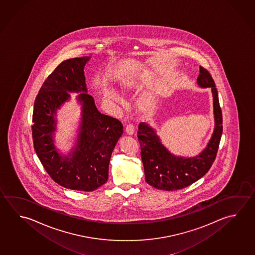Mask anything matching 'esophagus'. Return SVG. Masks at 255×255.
Segmentation results:
<instances>
[{"label":"esophagus","instance_id":"34e87169","mask_svg":"<svg viewBox=\"0 0 255 255\" xmlns=\"http://www.w3.org/2000/svg\"><path fill=\"white\" fill-rule=\"evenodd\" d=\"M126 132L128 134H132L134 132V126L132 123H128L126 126Z\"/></svg>","mask_w":255,"mask_h":255}]
</instances>
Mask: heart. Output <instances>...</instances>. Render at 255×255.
Instances as JSON below:
<instances>
[{"mask_svg": "<svg viewBox=\"0 0 255 255\" xmlns=\"http://www.w3.org/2000/svg\"><path fill=\"white\" fill-rule=\"evenodd\" d=\"M106 96L108 97V98H110V99H112L115 97V92L113 91L112 90H108L107 92H106Z\"/></svg>", "mask_w": 255, "mask_h": 255, "instance_id": "1", "label": "heart"}]
</instances>
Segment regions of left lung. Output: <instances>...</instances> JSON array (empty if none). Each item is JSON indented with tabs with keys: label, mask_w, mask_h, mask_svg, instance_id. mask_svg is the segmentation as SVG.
<instances>
[{
	"label": "left lung",
	"mask_w": 255,
	"mask_h": 255,
	"mask_svg": "<svg viewBox=\"0 0 255 255\" xmlns=\"http://www.w3.org/2000/svg\"><path fill=\"white\" fill-rule=\"evenodd\" d=\"M197 83L201 88H211L213 96L215 128L207 147L198 156H174L161 143L156 130L146 123L138 125V139L140 144L145 180L158 190L175 191L187 187L201 178L214 162L223 131L222 112L214 81L205 68L200 66Z\"/></svg>",
	"instance_id": "left-lung-1"
}]
</instances>
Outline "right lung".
Returning <instances> with one entry per match:
<instances>
[{
	"mask_svg": "<svg viewBox=\"0 0 255 255\" xmlns=\"http://www.w3.org/2000/svg\"><path fill=\"white\" fill-rule=\"evenodd\" d=\"M90 56L68 59L47 77L36 96L32 137L36 155L47 174L61 186L92 192L107 183L113 150L124 132L121 122L99 112L87 93L84 67ZM68 92H83L82 122L77 146L68 156L53 144L57 109L69 98Z\"/></svg>",
	"mask_w": 255,
	"mask_h": 255,
	"instance_id": "1",
	"label": "right lung"
}]
</instances>
